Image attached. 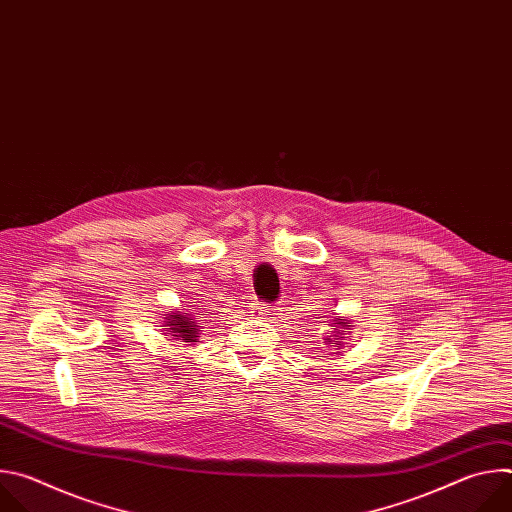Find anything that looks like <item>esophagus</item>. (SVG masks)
Wrapping results in <instances>:
<instances>
[{
	"instance_id": "esophagus-1",
	"label": "esophagus",
	"mask_w": 512,
	"mask_h": 512,
	"mask_svg": "<svg viewBox=\"0 0 512 512\" xmlns=\"http://www.w3.org/2000/svg\"><path fill=\"white\" fill-rule=\"evenodd\" d=\"M255 320H259V318H265L267 314H269V306H265L263 302H257V304H253L251 306V312H249Z\"/></svg>"
}]
</instances>
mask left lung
<instances>
[{"label":"left lung","instance_id":"8db88e82","mask_svg":"<svg viewBox=\"0 0 512 512\" xmlns=\"http://www.w3.org/2000/svg\"><path fill=\"white\" fill-rule=\"evenodd\" d=\"M332 332L324 338L326 340V344L328 346H342V340H346L348 336H346V332L348 330H352V320L350 318H344V316H336L334 320H332Z\"/></svg>","mask_w":512,"mask_h":512}]
</instances>
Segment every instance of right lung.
<instances>
[{"label":"right lung","mask_w":512,"mask_h":512,"mask_svg":"<svg viewBox=\"0 0 512 512\" xmlns=\"http://www.w3.org/2000/svg\"><path fill=\"white\" fill-rule=\"evenodd\" d=\"M164 316V334L170 336L172 340H180V342H188L186 346L198 342V334H200V326L194 320L192 314H184V312H166Z\"/></svg>","instance_id":"add662e5"}]
</instances>
